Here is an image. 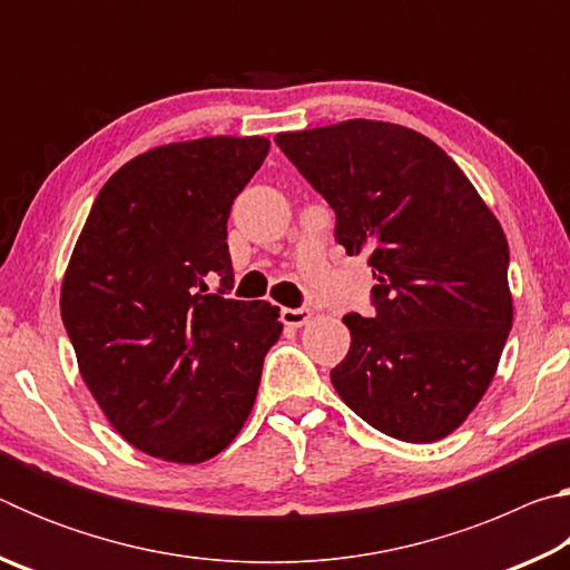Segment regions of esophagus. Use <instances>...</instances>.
<instances>
[{"label":"esophagus","instance_id":"1","mask_svg":"<svg viewBox=\"0 0 570 570\" xmlns=\"http://www.w3.org/2000/svg\"><path fill=\"white\" fill-rule=\"evenodd\" d=\"M308 320H312V312L304 306H296V308H282V322L286 326H304Z\"/></svg>","mask_w":570,"mask_h":570}]
</instances>
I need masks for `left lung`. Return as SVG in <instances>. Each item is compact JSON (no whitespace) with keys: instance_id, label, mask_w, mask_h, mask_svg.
Returning <instances> with one entry per match:
<instances>
[{"instance_id":"1","label":"left lung","mask_w":570,"mask_h":570,"mask_svg":"<svg viewBox=\"0 0 570 570\" xmlns=\"http://www.w3.org/2000/svg\"><path fill=\"white\" fill-rule=\"evenodd\" d=\"M274 140L334 208L336 244L370 254L377 278L374 314L344 316L352 346L334 390L390 438L450 435L493 382L513 326L498 218L445 150L402 125L346 120Z\"/></svg>"}]
</instances>
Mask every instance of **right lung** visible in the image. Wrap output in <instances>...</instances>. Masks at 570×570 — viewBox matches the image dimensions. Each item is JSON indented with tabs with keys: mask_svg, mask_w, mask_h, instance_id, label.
I'll return each instance as SVG.
<instances>
[{
	"mask_svg": "<svg viewBox=\"0 0 570 570\" xmlns=\"http://www.w3.org/2000/svg\"><path fill=\"white\" fill-rule=\"evenodd\" d=\"M266 153L258 135L142 153L105 183L77 238L67 336L112 428L153 458L193 465L228 448L282 336L276 306L228 298V214Z\"/></svg>",
	"mask_w": 570,
	"mask_h": 570,
	"instance_id": "right-lung-1",
	"label": "right lung"
}]
</instances>
